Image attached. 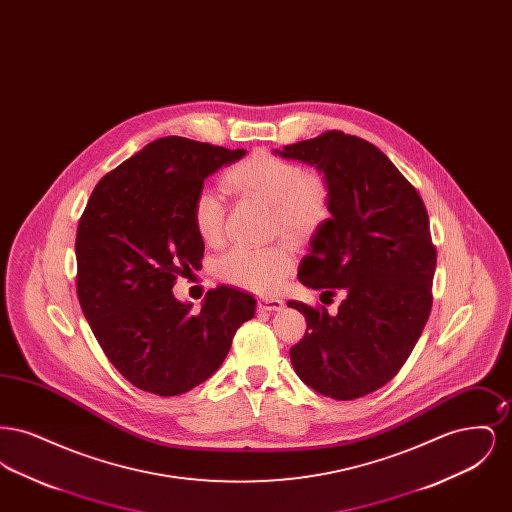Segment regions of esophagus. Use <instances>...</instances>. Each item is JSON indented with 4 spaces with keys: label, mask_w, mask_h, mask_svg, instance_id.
I'll use <instances>...</instances> for the list:
<instances>
[{
    "label": "esophagus",
    "mask_w": 512,
    "mask_h": 512,
    "mask_svg": "<svg viewBox=\"0 0 512 512\" xmlns=\"http://www.w3.org/2000/svg\"><path fill=\"white\" fill-rule=\"evenodd\" d=\"M282 307H284V301H282V299H276V297H263V299L259 301V309H261V311H268V313L280 311Z\"/></svg>",
    "instance_id": "obj_1"
}]
</instances>
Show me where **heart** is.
I'll list each match as a JSON object with an SVG mask.
<instances>
[{
  "mask_svg": "<svg viewBox=\"0 0 512 512\" xmlns=\"http://www.w3.org/2000/svg\"><path fill=\"white\" fill-rule=\"evenodd\" d=\"M220 186L228 194L253 197L270 205L272 228L290 240L313 236L330 217L332 190L326 176L303 171L295 161L255 151L222 174ZM201 242H222L224 205L211 190L199 192L192 209ZM293 257L284 245L234 249L219 263V274L230 284L255 293L276 292L292 272Z\"/></svg>",
  "mask_w": 512,
  "mask_h": 512,
  "instance_id": "obj_1",
  "label": "heart"
}]
</instances>
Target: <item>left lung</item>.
<instances>
[{"mask_svg":"<svg viewBox=\"0 0 512 512\" xmlns=\"http://www.w3.org/2000/svg\"><path fill=\"white\" fill-rule=\"evenodd\" d=\"M274 155L317 167L330 184V217L309 240L297 278L343 301L336 315L301 301L305 338L290 349L297 376L349 401L388 384L405 365L432 309L436 247L422 197L366 140L324 132Z\"/></svg>","mask_w":512,"mask_h":512,"instance_id":"obj_1","label":"left lung"}]
</instances>
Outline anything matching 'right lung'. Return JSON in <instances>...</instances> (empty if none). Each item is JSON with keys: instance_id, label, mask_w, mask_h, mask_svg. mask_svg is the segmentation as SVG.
I'll use <instances>...</instances> for the list:
<instances>
[{"instance_id": "obj_1", "label": "right lung", "mask_w": 512, "mask_h": 512, "mask_svg": "<svg viewBox=\"0 0 512 512\" xmlns=\"http://www.w3.org/2000/svg\"><path fill=\"white\" fill-rule=\"evenodd\" d=\"M245 153L178 136L155 140L99 180L78 222L82 313L107 359L140 390H194L255 315V297L230 286L207 292L195 313L172 293L176 276L203 259L195 197L205 178Z\"/></svg>"}]
</instances>
